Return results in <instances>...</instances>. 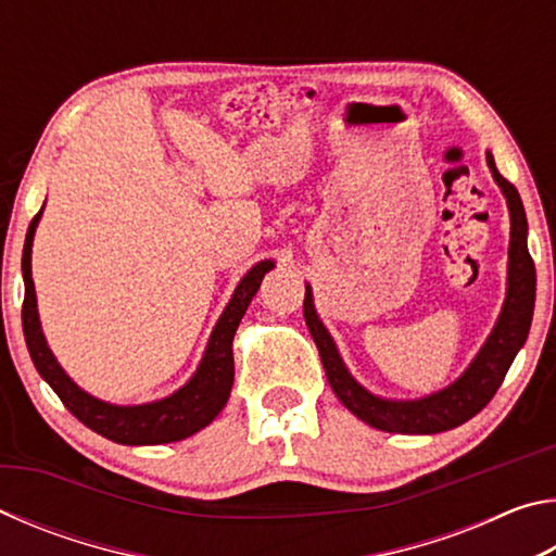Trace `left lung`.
<instances>
[{"instance_id":"1","label":"left lung","mask_w":556,"mask_h":556,"mask_svg":"<svg viewBox=\"0 0 556 556\" xmlns=\"http://www.w3.org/2000/svg\"><path fill=\"white\" fill-rule=\"evenodd\" d=\"M488 166H491L495 184L507 201L510 211V250H507V294L503 312L497 316L493 333L488 336L481 351L468 365V370L460 378L439 390L427 394L421 400H382L353 380V375L338 355L331 333L326 331L321 318L316 316L312 287H306L304 296V318L308 331H312L314 343L321 355L324 370L328 384L336 392L348 409L357 419L380 431L390 434H439L460 427L470 417H476L493 394L501 388L507 370L515 361V355L527 341L534 312V289H538V277H534V262L527 250V218L517 188L501 176L495 168V159L491 152H485Z\"/></svg>"}]
</instances>
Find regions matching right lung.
<instances>
[{
    "label": "right lung",
    "instance_id": "1",
    "mask_svg": "<svg viewBox=\"0 0 556 556\" xmlns=\"http://www.w3.org/2000/svg\"><path fill=\"white\" fill-rule=\"evenodd\" d=\"M43 208L34 215L26 232L24 255H22V271H24V306H22V326L29 355L39 370L41 378L51 384V390L59 394L61 402L68 407L75 419H80L88 429L98 431L100 437L117 444L127 446H149V444H172L186 437L195 434L203 427L218 417L225 402L230 397L235 363H232V338L248 312L252 296L265 279L267 271L275 267V262L265 260L257 262L248 275L240 279L238 289L225 306L223 316L215 324L211 341L205 345L203 361L193 378L188 380L181 390L168 394L164 400L135 404V407H119V404L102 402L92 397L86 390H80L65 370L55 361L49 343H46L39 308H36V289L31 279V244L36 225L41 220Z\"/></svg>",
    "mask_w": 556,
    "mask_h": 556
}]
</instances>
